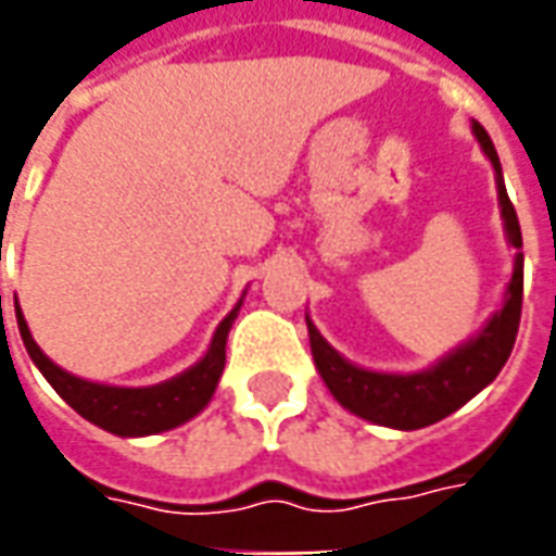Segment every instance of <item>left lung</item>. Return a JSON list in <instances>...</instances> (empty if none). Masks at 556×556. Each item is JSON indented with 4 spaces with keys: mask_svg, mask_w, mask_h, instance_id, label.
<instances>
[{
    "mask_svg": "<svg viewBox=\"0 0 556 556\" xmlns=\"http://www.w3.org/2000/svg\"><path fill=\"white\" fill-rule=\"evenodd\" d=\"M473 134L494 166L506 241L513 243L515 250H521V226H518V214H515L506 184H503L494 142L479 122H473ZM521 298H525V253H515L513 279L506 286V298H503L501 309L489 318V325L473 339H467L465 345H458L446 357H441L434 366L410 375L372 372V369L354 366L306 318L315 369L325 378L333 399L351 414L378 422V426H390V429H422V426L450 417L453 410L462 408L465 402H470L479 390H485L497 378V372L509 361L515 337H518Z\"/></svg>",
    "mask_w": 556,
    "mask_h": 556,
    "instance_id": "1",
    "label": "left lung"
}]
</instances>
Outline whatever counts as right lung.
Masks as SVG:
<instances>
[{
    "instance_id": "right-lung-1",
    "label": "right lung",
    "mask_w": 556,
    "mask_h": 556,
    "mask_svg": "<svg viewBox=\"0 0 556 556\" xmlns=\"http://www.w3.org/2000/svg\"><path fill=\"white\" fill-rule=\"evenodd\" d=\"M14 309H17L23 345L29 351L31 363L53 384L55 393L65 399L79 417H86L94 426L113 431L118 438H142V434H157V431H169L175 426H181V422L193 419L211 402L219 384L223 366H226V339H229L231 325L238 318L241 301L219 321L202 361L190 366L187 372L175 375L169 381L154 387L94 384V381H86V378L65 372L31 339L29 325H26L23 313H20V303H14Z\"/></svg>"
}]
</instances>
